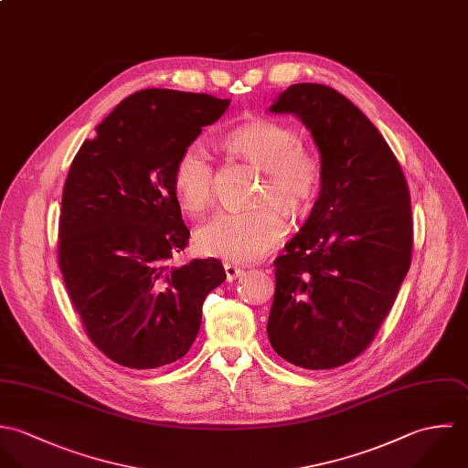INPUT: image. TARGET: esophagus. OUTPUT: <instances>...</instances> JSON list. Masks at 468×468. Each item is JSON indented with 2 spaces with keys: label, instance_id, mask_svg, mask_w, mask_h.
Segmentation results:
<instances>
[{
  "label": "esophagus",
  "instance_id": "34e87169",
  "mask_svg": "<svg viewBox=\"0 0 468 468\" xmlns=\"http://www.w3.org/2000/svg\"><path fill=\"white\" fill-rule=\"evenodd\" d=\"M224 270H226V279H228V282L237 281L244 273L242 268L233 266V264H224Z\"/></svg>",
  "mask_w": 468,
  "mask_h": 468
}]
</instances>
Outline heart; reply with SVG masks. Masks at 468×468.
<instances>
[{"label": "heart", "instance_id": "b5f03b06", "mask_svg": "<svg viewBox=\"0 0 468 468\" xmlns=\"http://www.w3.org/2000/svg\"><path fill=\"white\" fill-rule=\"evenodd\" d=\"M224 146L264 172L255 197L261 204L246 211H224L197 231V246L204 255L228 262H251L281 244L287 222L283 213L298 217L313 204L320 181V159L300 146L294 128L270 119L244 122L224 135ZM174 189L191 215L202 213L213 195V166L198 144L183 150L174 168Z\"/></svg>", "mask_w": 468, "mask_h": 468}]
</instances>
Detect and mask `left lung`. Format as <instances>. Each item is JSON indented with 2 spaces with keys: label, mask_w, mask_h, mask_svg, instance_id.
Instances as JSON below:
<instances>
[{
  "label": "left lung",
  "mask_w": 468,
  "mask_h": 468,
  "mask_svg": "<svg viewBox=\"0 0 468 468\" xmlns=\"http://www.w3.org/2000/svg\"><path fill=\"white\" fill-rule=\"evenodd\" d=\"M270 110L311 130L322 185L309 218L273 262L268 336L296 367L335 369L371 346L410 268V193L383 135L346 95L298 83Z\"/></svg>",
  "instance_id": "obj_1"
}]
</instances>
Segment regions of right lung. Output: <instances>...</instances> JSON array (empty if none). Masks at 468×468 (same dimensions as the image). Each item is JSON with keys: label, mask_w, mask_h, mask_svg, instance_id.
Instances as JSON below:
<instances>
[{"label": "right lung", "mask_w": 468, "mask_h": 468, "mask_svg": "<svg viewBox=\"0 0 468 468\" xmlns=\"http://www.w3.org/2000/svg\"><path fill=\"white\" fill-rule=\"evenodd\" d=\"M229 99L148 89L128 95L76 154L61 198L58 262L95 347L130 369L177 362L197 338L217 259L172 266L187 246L174 168Z\"/></svg>", "instance_id": "1"}]
</instances>
